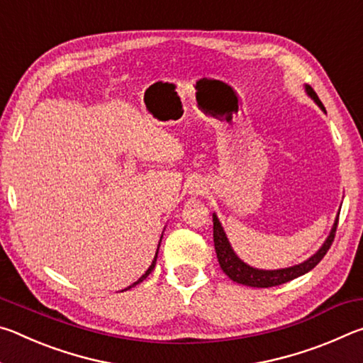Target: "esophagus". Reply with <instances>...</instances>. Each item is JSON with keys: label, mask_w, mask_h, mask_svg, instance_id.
Listing matches in <instances>:
<instances>
[{"label": "esophagus", "mask_w": 363, "mask_h": 363, "mask_svg": "<svg viewBox=\"0 0 363 363\" xmlns=\"http://www.w3.org/2000/svg\"><path fill=\"white\" fill-rule=\"evenodd\" d=\"M205 190H206V189H205L203 186H201V184H194V186L190 187V192H192V194H203Z\"/></svg>", "instance_id": "esophagus-1"}]
</instances>
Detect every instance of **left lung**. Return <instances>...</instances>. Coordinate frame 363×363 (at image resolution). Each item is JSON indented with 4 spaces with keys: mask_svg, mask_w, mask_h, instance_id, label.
<instances>
[{
    "mask_svg": "<svg viewBox=\"0 0 363 363\" xmlns=\"http://www.w3.org/2000/svg\"><path fill=\"white\" fill-rule=\"evenodd\" d=\"M306 93L311 97V99H314V102L318 107L325 110L323 104L320 102V99H318L315 91L312 89L309 84H306ZM337 219H340V214L336 216V220H335L333 227H331V232L327 237V240L323 242L320 250H318L314 256H311L309 259L301 262V264H296V266H291V267L277 269V270H262V269H256V267L248 266V264H245L240 257L235 255V251L232 250L229 240H227L225 232L223 229V225H220L218 216L213 213V240H214V250H216L219 266L230 280L237 281V284L247 285V286L269 288V286H277L281 284H286V281H290L293 279L307 274L309 270L314 269L317 264L323 259V256L327 255V251L330 250L331 243H333V240H335Z\"/></svg>",
    "mask_w": 363,
    "mask_h": 363,
    "instance_id": "8db88e82",
    "label": "left lung"
}]
</instances>
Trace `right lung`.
<instances>
[{"mask_svg": "<svg viewBox=\"0 0 363 363\" xmlns=\"http://www.w3.org/2000/svg\"><path fill=\"white\" fill-rule=\"evenodd\" d=\"M162 237H163V235H162ZM158 247H160V243H158ZM157 255H158V250H157V253H155V257H153V261H152V264H150V267L145 270V274L143 275V277H140V279H139L138 281H134V284H133V285H130V286H128V288H125V290H130V288H133V286H136L138 284H140V281H143V280H145L147 277H149V274L152 272V270H153V267H155V264H157Z\"/></svg>", "mask_w": 363, "mask_h": 363, "instance_id": "1", "label": "right lung"}]
</instances>
